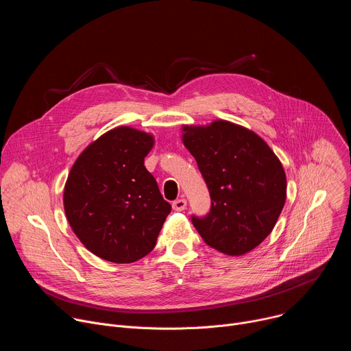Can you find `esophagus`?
Instances as JSON below:
<instances>
[{
	"mask_svg": "<svg viewBox=\"0 0 351 351\" xmlns=\"http://www.w3.org/2000/svg\"><path fill=\"white\" fill-rule=\"evenodd\" d=\"M186 206H187V202L184 198H178L172 203V208L175 211H183V210H186Z\"/></svg>",
	"mask_w": 351,
	"mask_h": 351,
	"instance_id": "esophagus-1",
	"label": "esophagus"
}]
</instances>
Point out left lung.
<instances>
[{
	"label": "left lung",
	"instance_id": "8db88e82",
	"mask_svg": "<svg viewBox=\"0 0 351 351\" xmlns=\"http://www.w3.org/2000/svg\"><path fill=\"white\" fill-rule=\"evenodd\" d=\"M182 130L211 195L210 213L191 217L194 228L226 256L252 252L272 232L286 202L279 158L258 134L228 121Z\"/></svg>",
	"mask_w": 351,
	"mask_h": 351
}]
</instances>
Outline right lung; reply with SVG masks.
<instances>
[{"label": "right lung", "mask_w": 351, "mask_h": 351, "mask_svg": "<svg viewBox=\"0 0 351 351\" xmlns=\"http://www.w3.org/2000/svg\"><path fill=\"white\" fill-rule=\"evenodd\" d=\"M154 136L119 126L88 144L64 190L68 222L90 252L115 264L145 257L171 213L144 158Z\"/></svg>", "instance_id": "right-lung-1"}]
</instances>
